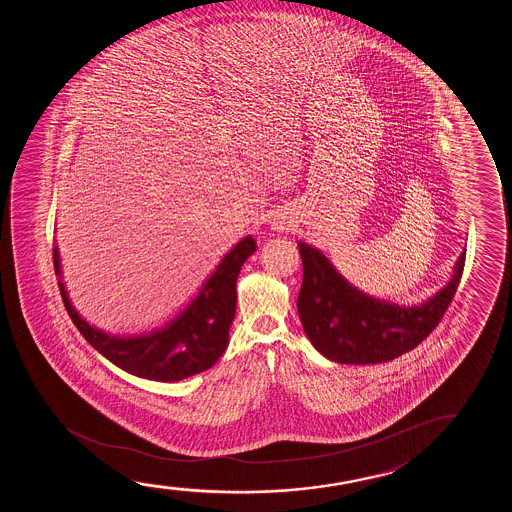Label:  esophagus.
Masks as SVG:
<instances>
[{"mask_svg": "<svg viewBox=\"0 0 512 512\" xmlns=\"http://www.w3.org/2000/svg\"><path fill=\"white\" fill-rule=\"evenodd\" d=\"M288 225L285 224V222H280V224H276V229H280V231H283V229H287Z\"/></svg>", "mask_w": 512, "mask_h": 512, "instance_id": "34e87169", "label": "esophagus"}]
</instances>
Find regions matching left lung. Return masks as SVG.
<instances>
[{
    "instance_id": "1",
    "label": "left lung",
    "mask_w": 512,
    "mask_h": 512,
    "mask_svg": "<svg viewBox=\"0 0 512 512\" xmlns=\"http://www.w3.org/2000/svg\"><path fill=\"white\" fill-rule=\"evenodd\" d=\"M301 292L297 311L309 341L339 364H381L414 350L439 325L465 266V252L446 287L414 308L379 301L351 287L316 248L299 243Z\"/></svg>"
}]
</instances>
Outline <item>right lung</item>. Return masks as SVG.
Returning <instances> with one entry per match:
<instances>
[{"label":"right lung","mask_w":512,"mask_h":512,"mask_svg":"<svg viewBox=\"0 0 512 512\" xmlns=\"http://www.w3.org/2000/svg\"><path fill=\"white\" fill-rule=\"evenodd\" d=\"M257 250L252 236L241 239L218 264L201 292L183 313L166 327L145 336L105 334L80 318L59 281L64 308L80 334L110 362L140 378L180 381L210 369L229 344V329L236 315V280L241 266ZM54 269L61 274L54 248Z\"/></svg>","instance_id":"right-lung-1"}]
</instances>
